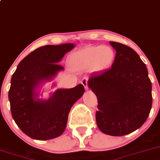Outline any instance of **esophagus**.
<instances>
[{"instance_id":"esophagus-1","label":"esophagus","mask_w":160,"mask_h":160,"mask_svg":"<svg viewBox=\"0 0 160 160\" xmlns=\"http://www.w3.org/2000/svg\"><path fill=\"white\" fill-rule=\"evenodd\" d=\"M81 83L83 85V87H84L85 90H86V91H88V79L83 78V80H82Z\"/></svg>"}]
</instances>
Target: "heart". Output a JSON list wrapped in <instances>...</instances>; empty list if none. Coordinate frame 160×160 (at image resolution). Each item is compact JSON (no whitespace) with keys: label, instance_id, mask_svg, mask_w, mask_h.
<instances>
[{"label":"heart","instance_id":"b5f03b06","mask_svg":"<svg viewBox=\"0 0 160 160\" xmlns=\"http://www.w3.org/2000/svg\"><path fill=\"white\" fill-rule=\"evenodd\" d=\"M115 59V52L110 46H88L71 54L69 65L76 70L100 72L108 69Z\"/></svg>","mask_w":160,"mask_h":160}]
</instances>
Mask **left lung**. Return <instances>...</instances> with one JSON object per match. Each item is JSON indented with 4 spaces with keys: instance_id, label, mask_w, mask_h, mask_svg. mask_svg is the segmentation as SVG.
Returning a JSON list of instances; mask_svg holds the SVG:
<instances>
[{
    "instance_id": "left-lung-1",
    "label": "left lung",
    "mask_w": 160,
    "mask_h": 160,
    "mask_svg": "<svg viewBox=\"0 0 160 160\" xmlns=\"http://www.w3.org/2000/svg\"><path fill=\"white\" fill-rule=\"evenodd\" d=\"M109 44L116 52L112 67L91 75L88 84L98 98V128L108 135L123 136L146 121L152 103V83L135 51L120 43Z\"/></svg>"
}]
</instances>
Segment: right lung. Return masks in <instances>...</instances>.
Segmentation results:
<instances>
[{
  "mask_svg": "<svg viewBox=\"0 0 160 160\" xmlns=\"http://www.w3.org/2000/svg\"><path fill=\"white\" fill-rule=\"evenodd\" d=\"M74 47L70 43L39 48L20 62L12 75L8 92L12 117L31 138L44 141L61 135L71 108L84 93L83 85L78 84L70 89H57L48 99L40 98L43 85L64 70L58 63Z\"/></svg>",
  "mask_w": 160,
  "mask_h": 160,
  "instance_id": "obj_1",
  "label": "right lung"
}]
</instances>
